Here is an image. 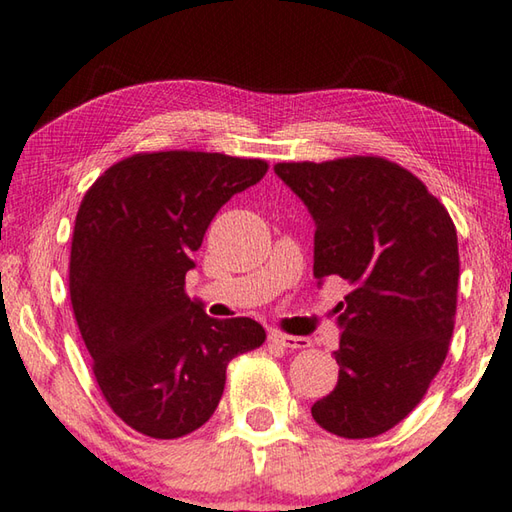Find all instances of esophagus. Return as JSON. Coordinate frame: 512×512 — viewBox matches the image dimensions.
<instances>
[{
	"instance_id": "esophagus-1",
	"label": "esophagus",
	"mask_w": 512,
	"mask_h": 512,
	"mask_svg": "<svg viewBox=\"0 0 512 512\" xmlns=\"http://www.w3.org/2000/svg\"><path fill=\"white\" fill-rule=\"evenodd\" d=\"M268 340L277 342V345H282L286 349H306V347H311V340L309 338L286 336V333H282V331H271V333H268Z\"/></svg>"
}]
</instances>
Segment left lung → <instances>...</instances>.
<instances>
[{"label": "left lung", "instance_id": "1", "mask_svg": "<svg viewBox=\"0 0 512 512\" xmlns=\"http://www.w3.org/2000/svg\"><path fill=\"white\" fill-rule=\"evenodd\" d=\"M315 224L313 275L351 284L338 304L340 367L315 423L369 439L410 414L439 374L454 329L459 244L448 210L401 165L376 156L277 163Z\"/></svg>", "mask_w": 512, "mask_h": 512}]
</instances>
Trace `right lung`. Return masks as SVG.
I'll return each instance as SVG.
<instances>
[{
    "mask_svg": "<svg viewBox=\"0 0 512 512\" xmlns=\"http://www.w3.org/2000/svg\"><path fill=\"white\" fill-rule=\"evenodd\" d=\"M266 170L226 154H134L80 203L73 313L102 394L136 432L179 439L197 430L217 410L228 362L266 338L259 322L210 318L183 291L210 221Z\"/></svg>",
    "mask_w": 512,
    "mask_h": 512,
    "instance_id": "1",
    "label": "right lung"
}]
</instances>
